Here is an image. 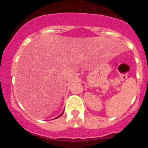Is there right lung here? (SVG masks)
Masks as SVG:
<instances>
[{"label": "right lung", "mask_w": 148, "mask_h": 148, "mask_svg": "<svg viewBox=\"0 0 148 148\" xmlns=\"http://www.w3.org/2000/svg\"><path fill=\"white\" fill-rule=\"evenodd\" d=\"M63 113H64V111H63ZM63 113H61V115H59V116H58V117H56V119H57V118H58V117H60V116H61V115H62V114H63Z\"/></svg>", "instance_id": "1"}]
</instances>
